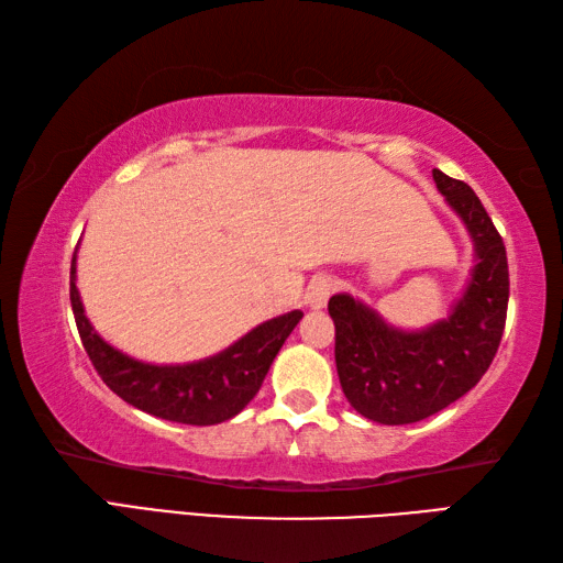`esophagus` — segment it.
Segmentation results:
<instances>
[{
    "label": "esophagus",
    "instance_id": "34e87169",
    "mask_svg": "<svg viewBox=\"0 0 563 563\" xmlns=\"http://www.w3.org/2000/svg\"><path fill=\"white\" fill-rule=\"evenodd\" d=\"M333 290H336V280L329 278V275H321V278H314L312 283H309L307 295H305L309 309H314V312H319V309H324L327 302H329V297L333 295Z\"/></svg>",
    "mask_w": 563,
    "mask_h": 563
}]
</instances>
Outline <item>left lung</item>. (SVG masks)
I'll return each mask as SVG.
<instances>
[{"mask_svg": "<svg viewBox=\"0 0 563 563\" xmlns=\"http://www.w3.org/2000/svg\"><path fill=\"white\" fill-rule=\"evenodd\" d=\"M433 181L474 244V266L450 314L399 329L349 292L329 300L336 369L353 409L382 426L416 423L464 397L492 365L508 312L504 239L474 190L433 169Z\"/></svg>", "mask_w": 563, "mask_h": 563, "instance_id": "left-lung-1", "label": "left lung"}]
</instances>
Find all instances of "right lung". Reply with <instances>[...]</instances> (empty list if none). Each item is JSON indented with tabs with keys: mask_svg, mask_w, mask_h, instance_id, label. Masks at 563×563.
Listing matches in <instances>:
<instances>
[{
	"mask_svg": "<svg viewBox=\"0 0 563 563\" xmlns=\"http://www.w3.org/2000/svg\"><path fill=\"white\" fill-rule=\"evenodd\" d=\"M69 300L84 351L111 391L140 411L186 426H214L242 411L256 397L275 355L302 319L300 309H292L263 321L202 361L154 365L118 351L91 327L77 290V251L69 268Z\"/></svg>",
	"mask_w": 563,
	"mask_h": 563,
	"instance_id": "add662e5",
	"label": "right lung"
}]
</instances>
